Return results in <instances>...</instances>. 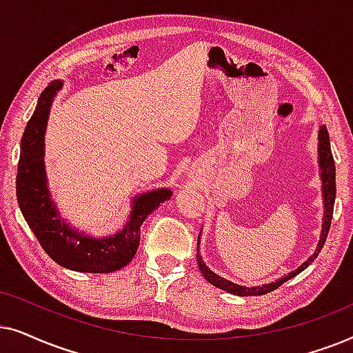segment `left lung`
I'll list each match as a JSON object with an SVG mask.
<instances>
[{
  "label": "left lung",
  "mask_w": 353,
  "mask_h": 353,
  "mask_svg": "<svg viewBox=\"0 0 353 353\" xmlns=\"http://www.w3.org/2000/svg\"><path fill=\"white\" fill-rule=\"evenodd\" d=\"M319 145H318V152H319V168H321V179H323V196H324V218H323V231H321V241L318 242L316 252L313 253L312 256L308 258L307 261L303 263L302 266H299L294 272H289L288 276L281 278L276 281V283L261 285V288H243V285H237L231 283V281L221 278V276L214 274L213 271H210L203 261H201V256L196 253V258H199V268L203 274V278L208 281L210 284L216 285V288L225 290V292L234 294V295H241V297H250V295H263L268 292H272L283 285L285 281L292 279L294 276H297L299 272H302L305 268H308L312 263L316 260L318 253L321 252V248L326 242L327 232H330L331 228V219H332V211H334V200H336V164H334V158H332L331 153V145H330V134H327L326 125H321L319 128Z\"/></svg>",
  "instance_id": "left-lung-1"
}]
</instances>
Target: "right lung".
Masks as SVG:
<instances>
[{"label":"right lung","mask_w":353,"mask_h":353,"mask_svg":"<svg viewBox=\"0 0 353 353\" xmlns=\"http://www.w3.org/2000/svg\"><path fill=\"white\" fill-rule=\"evenodd\" d=\"M63 82L53 81L39 98L21 140L16 195L27 224L50 258L58 265L81 272H112L130 263L140 243V225L154 208L171 199L172 192L158 189L134 200L129 223L116 236L92 239L72 231L56 211L46 189L43 137L50 106Z\"/></svg>","instance_id":"right-lung-1"}]
</instances>
